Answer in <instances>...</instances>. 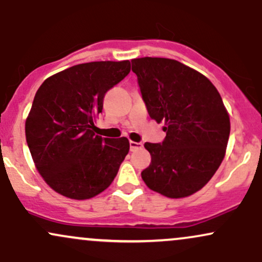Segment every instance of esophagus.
I'll return each mask as SVG.
<instances>
[{"label": "esophagus", "mask_w": 262, "mask_h": 262, "mask_svg": "<svg viewBox=\"0 0 262 262\" xmlns=\"http://www.w3.org/2000/svg\"><path fill=\"white\" fill-rule=\"evenodd\" d=\"M129 146H130V151H135V150H139L143 148V144L130 140L129 141Z\"/></svg>", "instance_id": "obj_1"}]
</instances>
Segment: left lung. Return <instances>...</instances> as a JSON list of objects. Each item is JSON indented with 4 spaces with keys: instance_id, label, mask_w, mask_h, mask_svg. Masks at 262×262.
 <instances>
[{
    "instance_id": "left-lung-1",
    "label": "left lung",
    "mask_w": 262,
    "mask_h": 262,
    "mask_svg": "<svg viewBox=\"0 0 262 262\" xmlns=\"http://www.w3.org/2000/svg\"><path fill=\"white\" fill-rule=\"evenodd\" d=\"M149 116L165 122L161 143H145L151 164L141 179L170 198L187 197L212 179L223 161L230 121L213 83L182 62L165 58L132 60Z\"/></svg>"
}]
</instances>
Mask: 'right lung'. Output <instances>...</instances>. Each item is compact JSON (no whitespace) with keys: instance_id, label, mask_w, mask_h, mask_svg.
I'll return each instance as SVG.
<instances>
[{"instance_id":"right-lung-1","label":"right lung","mask_w":262,"mask_h":262,"mask_svg":"<svg viewBox=\"0 0 262 262\" xmlns=\"http://www.w3.org/2000/svg\"><path fill=\"white\" fill-rule=\"evenodd\" d=\"M130 62L93 61L71 66L39 87L26 121L33 161L54 191L89 200L104 191L129 151L127 138L95 134L108 90L124 79Z\"/></svg>"}]
</instances>
